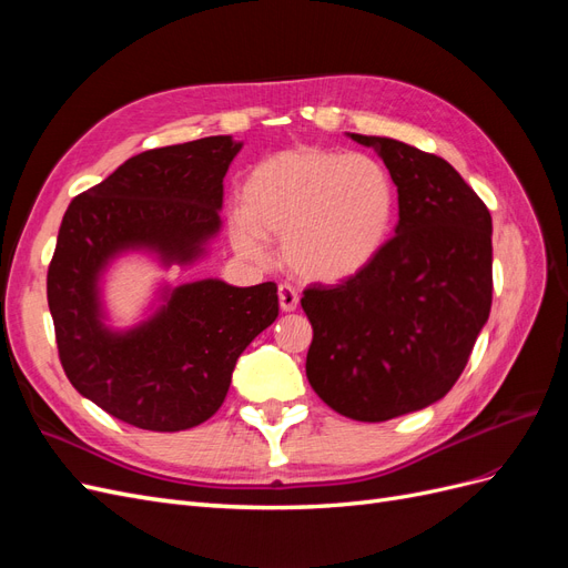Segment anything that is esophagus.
Segmentation results:
<instances>
[{
	"instance_id": "esophagus-1",
	"label": "esophagus",
	"mask_w": 568,
	"mask_h": 568,
	"mask_svg": "<svg viewBox=\"0 0 568 568\" xmlns=\"http://www.w3.org/2000/svg\"><path fill=\"white\" fill-rule=\"evenodd\" d=\"M280 307L284 313H294L298 307V291L291 284H280Z\"/></svg>"
}]
</instances>
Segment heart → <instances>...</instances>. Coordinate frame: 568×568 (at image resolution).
<instances>
[{
  "label": "heart",
  "instance_id": "b5f03b06",
  "mask_svg": "<svg viewBox=\"0 0 568 568\" xmlns=\"http://www.w3.org/2000/svg\"><path fill=\"white\" fill-rule=\"evenodd\" d=\"M395 217L388 170L365 153L291 146L251 168L234 248L261 261L265 236H282V261L298 277L341 282L386 246Z\"/></svg>",
  "mask_w": 568,
  "mask_h": 568
}]
</instances>
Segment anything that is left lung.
<instances>
[{
	"label": "left lung",
	"instance_id": "1",
	"mask_svg": "<svg viewBox=\"0 0 568 568\" xmlns=\"http://www.w3.org/2000/svg\"><path fill=\"white\" fill-rule=\"evenodd\" d=\"M351 136L386 163L400 220L363 272L303 291L305 374L338 415L386 422L440 400L467 367L493 303V220L448 161Z\"/></svg>",
	"mask_w": 568,
	"mask_h": 568
}]
</instances>
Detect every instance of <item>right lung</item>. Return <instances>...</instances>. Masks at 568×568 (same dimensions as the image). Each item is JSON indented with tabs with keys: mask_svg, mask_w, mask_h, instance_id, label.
<instances>
[{
	"mask_svg": "<svg viewBox=\"0 0 568 568\" xmlns=\"http://www.w3.org/2000/svg\"><path fill=\"white\" fill-rule=\"evenodd\" d=\"M242 144L227 134L149 149L75 196L47 272L59 359L68 382L111 417L146 432L211 419L248 343L277 320V284L201 280L165 291L128 332L101 322L99 277L130 248L163 265L194 263L220 230L222 180Z\"/></svg>",
	"mask_w": 568,
	"mask_h": 568,
	"instance_id": "1",
	"label": "right lung"
}]
</instances>
